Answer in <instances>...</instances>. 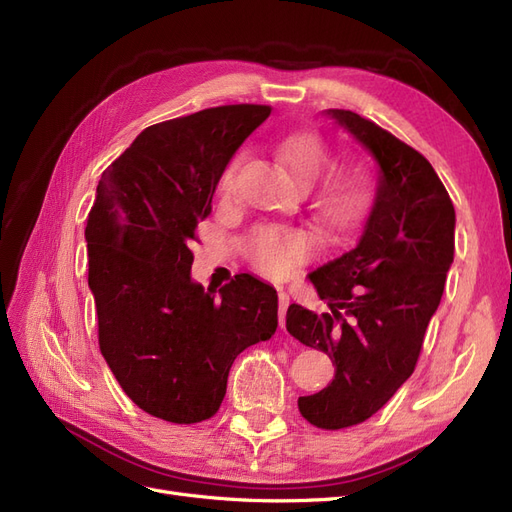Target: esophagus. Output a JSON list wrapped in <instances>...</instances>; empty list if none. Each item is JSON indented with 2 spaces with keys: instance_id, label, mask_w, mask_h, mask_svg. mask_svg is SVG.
Wrapping results in <instances>:
<instances>
[{
  "instance_id": "1",
  "label": "esophagus",
  "mask_w": 512,
  "mask_h": 512,
  "mask_svg": "<svg viewBox=\"0 0 512 512\" xmlns=\"http://www.w3.org/2000/svg\"><path fill=\"white\" fill-rule=\"evenodd\" d=\"M288 305H290V297H288L284 290H280V294H277V312H280V327L282 329H284V324H286V309H288Z\"/></svg>"
}]
</instances>
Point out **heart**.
<instances>
[{"instance_id": "heart-1", "label": "heart", "mask_w": 512, "mask_h": 512, "mask_svg": "<svg viewBox=\"0 0 512 512\" xmlns=\"http://www.w3.org/2000/svg\"><path fill=\"white\" fill-rule=\"evenodd\" d=\"M275 151L292 175L305 183L324 173L333 160L331 147L314 132H290L275 143ZM237 162L235 158L224 170L220 181L222 194L232 190ZM369 198V181L359 168H333L312 183L316 218L333 230H346L359 222L369 207ZM318 247L320 239L316 232L273 224L258 226L245 241V252L252 265L277 280L301 267L318 252Z\"/></svg>"}]
</instances>
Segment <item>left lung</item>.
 <instances>
[{
  "instance_id": "obj_1",
  "label": "left lung",
  "mask_w": 512,
  "mask_h": 512,
  "mask_svg": "<svg viewBox=\"0 0 512 512\" xmlns=\"http://www.w3.org/2000/svg\"><path fill=\"white\" fill-rule=\"evenodd\" d=\"M329 115L380 166L359 243L309 273L331 312L292 303L286 314L288 333L335 365L327 389L299 397L305 421L333 431L367 421L412 376L453 265L455 207L416 149L352 111Z\"/></svg>"
}]
</instances>
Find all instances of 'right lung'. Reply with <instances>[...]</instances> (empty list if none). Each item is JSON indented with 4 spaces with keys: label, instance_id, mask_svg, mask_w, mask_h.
<instances>
[{
    "label": "right lung",
    "instance_id": "right-lung-1",
    "mask_svg": "<svg viewBox=\"0 0 512 512\" xmlns=\"http://www.w3.org/2000/svg\"><path fill=\"white\" fill-rule=\"evenodd\" d=\"M271 115L228 104L145 128L108 166L87 215L100 352L134 404L177 425L220 410L237 356L277 329L273 286L192 282L196 226L241 143Z\"/></svg>",
    "mask_w": 512,
    "mask_h": 512
}]
</instances>
